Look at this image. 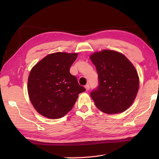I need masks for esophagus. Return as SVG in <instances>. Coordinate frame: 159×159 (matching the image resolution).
<instances>
[{
  "mask_svg": "<svg viewBox=\"0 0 159 159\" xmlns=\"http://www.w3.org/2000/svg\"><path fill=\"white\" fill-rule=\"evenodd\" d=\"M85 87L86 91H88L89 89V88H90V86H89V84H87V85L85 86Z\"/></svg>",
  "mask_w": 159,
  "mask_h": 159,
  "instance_id": "34e87169",
  "label": "esophagus"
}]
</instances>
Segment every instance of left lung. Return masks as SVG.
Instances as JSON below:
<instances>
[{
    "instance_id": "8db88e82",
    "label": "left lung",
    "mask_w": 159,
    "mask_h": 159,
    "mask_svg": "<svg viewBox=\"0 0 159 159\" xmlns=\"http://www.w3.org/2000/svg\"><path fill=\"white\" fill-rule=\"evenodd\" d=\"M98 75V86L91 93L96 106L102 112H124L135 99L139 79L134 66L123 54L104 50L90 56Z\"/></svg>"
}]
</instances>
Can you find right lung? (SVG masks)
<instances>
[{
  "label": "right lung",
  "mask_w": 159,
  "mask_h": 159,
  "mask_svg": "<svg viewBox=\"0 0 159 159\" xmlns=\"http://www.w3.org/2000/svg\"><path fill=\"white\" fill-rule=\"evenodd\" d=\"M77 56V53L50 54L30 72L29 98L42 116L50 119L63 117L72 109L79 94L85 91L70 72Z\"/></svg>",
  "instance_id": "right-lung-1"
}]
</instances>
